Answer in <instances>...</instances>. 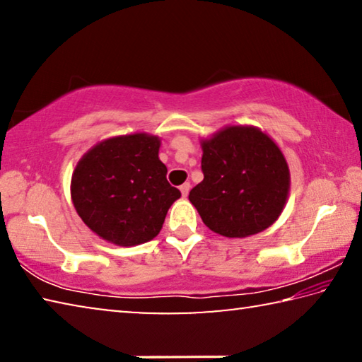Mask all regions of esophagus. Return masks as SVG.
<instances>
[{
  "instance_id": "obj_1",
  "label": "esophagus",
  "mask_w": 362,
  "mask_h": 362,
  "mask_svg": "<svg viewBox=\"0 0 362 362\" xmlns=\"http://www.w3.org/2000/svg\"><path fill=\"white\" fill-rule=\"evenodd\" d=\"M189 187H192V185H189L188 182H185V183H183V185H180V192H182V196H183V198H187V196H188Z\"/></svg>"
}]
</instances>
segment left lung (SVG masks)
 Segmentation results:
<instances>
[{
  "mask_svg": "<svg viewBox=\"0 0 362 362\" xmlns=\"http://www.w3.org/2000/svg\"><path fill=\"white\" fill-rule=\"evenodd\" d=\"M204 179L188 194L204 225L226 238L257 235L276 222L291 189L279 146L255 126H226L201 140Z\"/></svg>",
  "mask_w": 362,
  "mask_h": 362,
  "instance_id": "1",
  "label": "left lung"
}]
</instances>
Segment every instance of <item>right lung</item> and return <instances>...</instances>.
Returning a JSON list of instances; mask_svg holds the SVG:
<instances>
[{"instance_id":"add662e5","label":"right lung","mask_w":362,"mask_h":362,"mask_svg":"<svg viewBox=\"0 0 362 362\" xmlns=\"http://www.w3.org/2000/svg\"><path fill=\"white\" fill-rule=\"evenodd\" d=\"M161 139L146 132L102 140L79 159L71 201L86 226L116 246H137L161 231L180 192L166 179Z\"/></svg>"}]
</instances>
